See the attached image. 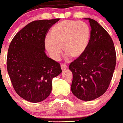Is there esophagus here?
<instances>
[{
	"mask_svg": "<svg viewBox=\"0 0 123 123\" xmlns=\"http://www.w3.org/2000/svg\"><path fill=\"white\" fill-rule=\"evenodd\" d=\"M61 68H62V71H64V70H65L66 69L68 68V66L66 64H62V65H61Z\"/></svg>",
	"mask_w": 123,
	"mask_h": 123,
	"instance_id": "1",
	"label": "esophagus"
}]
</instances>
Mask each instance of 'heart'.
Returning a JSON list of instances; mask_svg holds the SVG:
<instances>
[{"label": "heart", "mask_w": 123, "mask_h": 123, "mask_svg": "<svg viewBox=\"0 0 123 123\" xmlns=\"http://www.w3.org/2000/svg\"><path fill=\"white\" fill-rule=\"evenodd\" d=\"M45 42L50 56L57 60L62 53V47L67 57L78 58L83 55L89 45L91 31L83 22L65 20L55 25Z\"/></svg>", "instance_id": "heart-1"}]
</instances>
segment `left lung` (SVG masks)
Returning <instances> with one entry per match:
<instances>
[{
  "instance_id": "8db88e82",
  "label": "left lung",
  "mask_w": 123,
  "mask_h": 123,
  "mask_svg": "<svg viewBox=\"0 0 123 123\" xmlns=\"http://www.w3.org/2000/svg\"><path fill=\"white\" fill-rule=\"evenodd\" d=\"M89 43L85 53L70 64L72 72L71 91L81 100L91 101L100 97L108 88L116 65L114 44L107 31L90 18Z\"/></svg>"
}]
</instances>
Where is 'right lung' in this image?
Returning a JSON list of instances; mask_svg holds the SVG:
<instances>
[{
  "instance_id": "right-lung-1",
  "label": "right lung",
  "mask_w": 123,
  "mask_h": 123,
  "mask_svg": "<svg viewBox=\"0 0 123 123\" xmlns=\"http://www.w3.org/2000/svg\"><path fill=\"white\" fill-rule=\"evenodd\" d=\"M60 18L31 22L10 43L7 70L16 93L32 103L43 101L52 91V81L62 72L58 63L45 53V39L49 29Z\"/></svg>"
}]
</instances>
